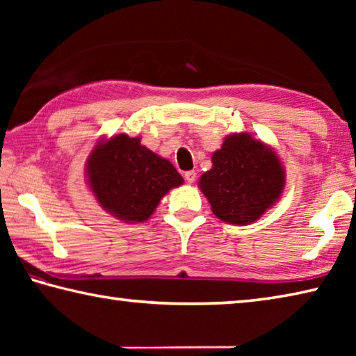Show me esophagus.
I'll list each match as a JSON object with an SVG mask.
<instances>
[{"instance_id": "esophagus-1", "label": "esophagus", "mask_w": 356, "mask_h": 356, "mask_svg": "<svg viewBox=\"0 0 356 356\" xmlns=\"http://www.w3.org/2000/svg\"><path fill=\"white\" fill-rule=\"evenodd\" d=\"M184 177H185V180L188 184H193L196 180V172L195 171H186L185 174H184Z\"/></svg>"}]
</instances>
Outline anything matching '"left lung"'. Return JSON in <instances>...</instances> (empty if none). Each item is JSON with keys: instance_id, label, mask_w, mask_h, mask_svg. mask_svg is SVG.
<instances>
[{"instance_id": "obj_1", "label": "left lung", "mask_w": 356, "mask_h": 356, "mask_svg": "<svg viewBox=\"0 0 356 356\" xmlns=\"http://www.w3.org/2000/svg\"><path fill=\"white\" fill-rule=\"evenodd\" d=\"M284 168L275 150L248 134L225 138L200 188L225 222L245 226L267 212L284 190Z\"/></svg>"}]
</instances>
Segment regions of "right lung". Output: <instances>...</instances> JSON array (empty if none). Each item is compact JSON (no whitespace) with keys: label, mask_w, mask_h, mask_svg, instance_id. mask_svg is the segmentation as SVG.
I'll use <instances>...</instances> for the list:
<instances>
[{"label":"right lung","mask_w":356,"mask_h":356,"mask_svg":"<svg viewBox=\"0 0 356 356\" xmlns=\"http://www.w3.org/2000/svg\"><path fill=\"white\" fill-rule=\"evenodd\" d=\"M89 188L100 207L125 222H143L171 188L184 184L171 161L120 134L100 141L86 161Z\"/></svg>","instance_id":"right-lung-1"}]
</instances>
